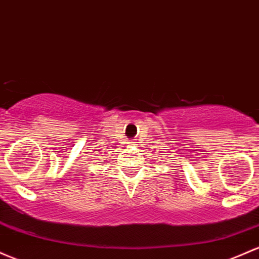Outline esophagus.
<instances>
[{"label":"esophagus","mask_w":259,"mask_h":259,"mask_svg":"<svg viewBox=\"0 0 259 259\" xmlns=\"http://www.w3.org/2000/svg\"><path fill=\"white\" fill-rule=\"evenodd\" d=\"M132 145H136V144L135 143H132Z\"/></svg>","instance_id":"obj_1"}]
</instances>
